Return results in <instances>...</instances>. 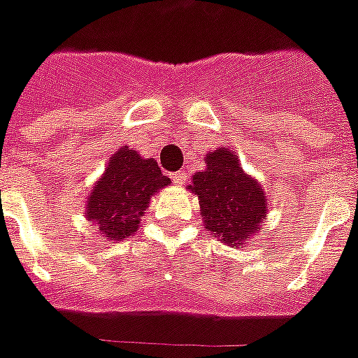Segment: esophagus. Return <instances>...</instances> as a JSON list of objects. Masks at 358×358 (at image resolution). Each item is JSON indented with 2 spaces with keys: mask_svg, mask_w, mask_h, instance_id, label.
Returning <instances> with one entry per match:
<instances>
[{
  "mask_svg": "<svg viewBox=\"0 0 358 358\" xmlns=\"http://www.w3.org/2000/svg\"><path fill=\"white\" fill-rule=\"evenodd\" d=\"M172 180H174V184H182L184 180H186V172L184 171H178L172 174Z\"/></svg>",
  "mask_w": 358,
  "mask_h": 358,
  "instance_id": "1",
  "label": "esophagus"
}]
</instances>
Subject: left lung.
<instances>
[{
  "label": "left lung",
  "instance_id": "1",
  "mask_svg": "<svg viewBox=\"0 0 358 358\" xmlns=\"http://www.w3.org/2000/svg\"><path fill=\"white\" fill-rule=\"evenodd\" d=\"M187 189L199 199L205 231L231 248H242L267 217L266 189L227 145L205 155V171L192 176Z\"/></svg>",
  "mask_w": 358,
  "mask_h": 358
}]
</instances>
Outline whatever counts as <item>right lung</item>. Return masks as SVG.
I'll list each match as a JSON object with an SVG mask.
<instances>
[{
    "label": "right lung",
    "instance_id": "right-lung-1",
    "mask_svg": "<svg viewBox=\"0 0 358 358\" xmlns=\"http://www.w3.org/2000/svg\"><path fill=\"white\" fill-rule=\"evenodd\" d=\"M171 186L155 159H143L127 145L110 157L106 171L85 201V219L91 221L104 240L118 242L139 231L151 197Z\"/></svg>",
    "mask_w": 358,
    "mask_h": 358
}]
</instances>
